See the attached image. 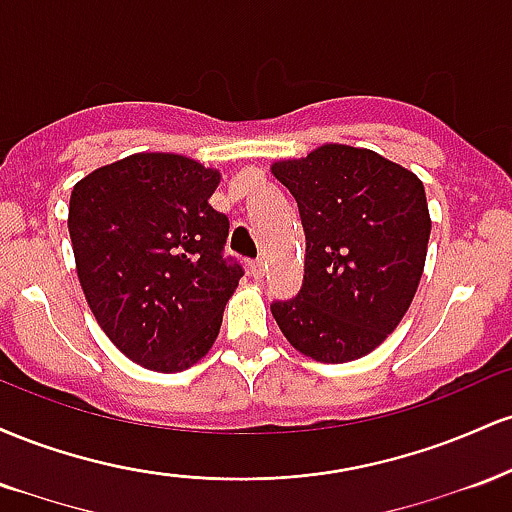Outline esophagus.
<instances>
[{"instance_id":"obj_1","label":"esophagus","mask_w":512,"mask_h":512,"mask_svg":"<svg viewBox=\"0 0 512 512\" xmlns=\"http://www.w3.org/2000/svg\"><path fill=\"white\" fill-rule=\"evenodd\" d=\"M264 272H267V264H264L262 260L250 262V274L255 276V279H264Z\"/></svg>"}]
</instances>
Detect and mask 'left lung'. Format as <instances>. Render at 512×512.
I'll use <instances>...</instances> for the list:
<instances>
[{
    "label": "left lung",
    "mask_w": 512,
    "mask_h": 512,
    "mask_svg": "<svg viewBox=\"0 0 512 512\" xmlns=\"http://www.w3.org/2000/svg\"><path fill=\"white\" fill-rule=\"evenodd\" d=\"M296 199L305 274L272 315L301 354L346 363L395 332L424 274L431 216L424 182L370 149L325 144L272 166Z\"/></svg>",
    "instance_id": "left-lung-1"
}]
</instances>
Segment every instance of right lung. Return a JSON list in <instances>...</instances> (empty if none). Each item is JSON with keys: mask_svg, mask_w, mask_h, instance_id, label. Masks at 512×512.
Returning a JSON list of instances; mask_svg holds the SVG:
<instances>
[{"mask_svg": "<svg viewBox=\"0 0 512 512\" xmlns=\"http://www.w3.org/2000/svg\"><path fill=\"white\" fill-rule=\"evenodd\" d=\"M219 170L134 154L79 180L69 199L76 274L101 330L129 361L178 373L219 337L243 267L223 257Z\"/></svg>", "mask_w": 512, "mask_h": 512, "instance_id": "right-lung-1", "label": "right lung"}]
</instances>
